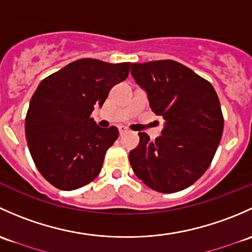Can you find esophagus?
I'll list each match as a JSON object with an SVG mask.
<instances>
[{
    "label": "esophagus",
    "instance_id": "34e87169",
    "mask_svg": "<svg viewBox=\"0 0 252 252\" xmlns=\"http://www.w3.org/2000/svg\"><path fill=\"white\" fill-rule=\"evenodd\" d=\"M119 132H120V134H125L128 132V129L125 126H119Z\"/></svg>",
    "mask_w": 252,
    "mask_h": 252
}]
</instances>
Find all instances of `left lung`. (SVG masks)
<instances>
[{
  "instance_id": "obj_1",
  "label": "left lung",
  "mask_w": 252,
  "mask_h": 252,
  "mask_svg": "<svg viewBox=\"0 0 252 252\" xmlns=\"http://www.w3.org/2000/svg\"><path fill=\"white\" fill-rule=\"evenodd\" d=\"M131 74L147 92L152 110L165 120L154 142L138 133V147L128 157L132 170L153 190H183L209 168L221 141L224 121L216 91L170 59L131 64Z\"/></svg>"
}]
</instances>
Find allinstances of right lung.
Segmentation results:
<instances>
[{
  "mask_svg": "<svg viewBox=\"0 0 252 252\" xmlns=\"http://www.w3.org/2000/svg\"><path fill=\"white\" fill-rule=\"evenodd\" d=\"M129 63L75 61L43 79L30 100L25 134L41 175L62 190L92 182L105 153L119 137L115 126L102 128L91 114L102 107L114 85L128 76Z\"/></svg>",
  "mask_w": 252,
  "mask_h": 252,
  "instance_id": "add662e5",
  "label": "right lung"
}]
</instances>
